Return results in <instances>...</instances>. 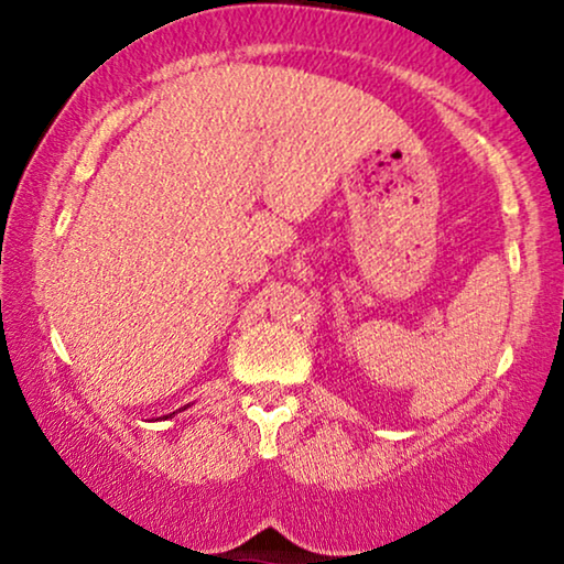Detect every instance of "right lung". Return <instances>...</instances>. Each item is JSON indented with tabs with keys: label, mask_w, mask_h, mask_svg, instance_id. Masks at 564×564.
Returning a JSON list of instances; mask_svg holds the SVG:
<instances>
[{
	"label": "right lung",
	"mask_w": 564,
	"mask_h": 564,
	"mask_svg": "<svg viewBox=\"0 0 564 564\" xmlns=\"http://www.w3.org/2000/svg\"><path fill=\"white\" fill-rule=\"evenodd\" d=\"M184 408H189V405H184ZM184 408H182V411H184ZM169 415H174V413H169ZM169 415H164V419H169Z\"/></svg>",
	"instance_id": "1"
}]
</instances>
